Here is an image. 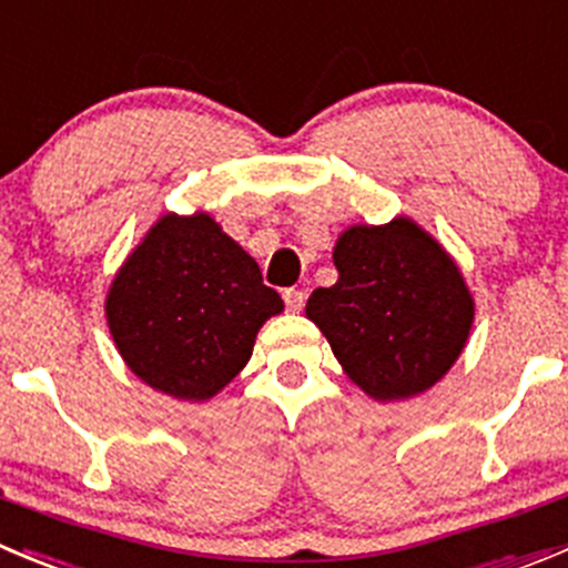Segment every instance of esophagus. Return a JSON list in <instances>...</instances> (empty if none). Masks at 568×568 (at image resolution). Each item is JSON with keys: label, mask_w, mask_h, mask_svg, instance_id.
<instances>
[{"label": "esophagus", "mask_w": 568, "mask_h": 568, "mask_svg": "<svg viewBox=\"0 0 568 568\" xmlns=\"http://www.w3.org/2000/svg\"><path fill=\"white\" fill-rule=\"evenodd\" d=\"M283 300H285V307H288L291 313H300L302 307H305V291L285 288L283 291Z\"/></svg>", "instance_id": "1"}]
</instances>
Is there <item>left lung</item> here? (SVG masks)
Masks as SVG:
<instances>
[{
  "label": "left lung",
  "mask_w": 568,
  "mask_h": 568,
  "mask_svg": "<svg viewBox=\"0 0 568 568\" xmlns=\"http://www.w3.org/2000/svg\"><path fill=\"white\" fill-rule=\"evenodd\" d=\"M333 263L338 283L313 291L305 313L352 383L379 402L433 388L475 322V300L447 250L399 216L344 230Z\"/></svg>",
  "instance_id": "obj_1"
}]
</instances>
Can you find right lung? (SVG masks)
Listing matches in <instances>:
<instances>
[{"instance_id":"right-lung-1","label":"right lung","mask_w":568,"mask_h":568,"mask_svg":"<svg viewBox=\"0 0 568 568\" xmlns=\"http://www.w3.org/2000/svg\"><path fill=\"white\" fill-rule=\"evenodd\" d=\"M283 311L257 263L207 213H166L108 291L119 355L155 390L216 396L252 357L257 329Z\"/></svg>"}]
</instances>
